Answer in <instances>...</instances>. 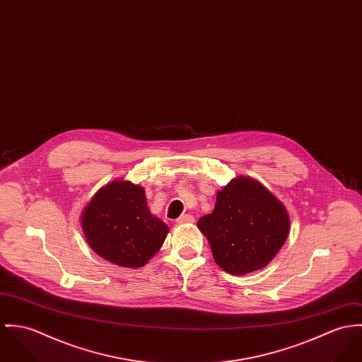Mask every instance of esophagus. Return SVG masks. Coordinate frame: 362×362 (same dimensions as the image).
Here are the masks:
<instances>
[{
  "mask_svg": "<svg viewBox=\"0 0 362 362\" xmlns=\"http://www.w3.org/2000/svg\"><path fill=\"white\" fill-rule=\"evenodd\" d=\"M176 222L177 223H193L194 222V216L190 215V214H185V215H180Z\"/></svg>",
  "mask_w": 362,
  "mask_h": 362,
  "instance_id": "1",
  "label": "esophagus"
}]
</instances>
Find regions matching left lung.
<instances>
[{
	"label": "left lung",
	"instance_id": "obj_1",
	"mask_svg": "<svg viewBox=\"0 0 362 362\" xmlns=\"http://www.w3.org/2000/svg\"><path fill=\"white\" fill-rule=\"evenodd\" d=\"M197 226L215 262L228 274L245 275L267 267L288 236L284 205L258 180L240 176L218 192L215 208Z\"/></svg>",
	"mask_w": 362,
	"mask_h": 362
}]
</instances>
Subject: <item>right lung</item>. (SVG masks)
<instances>
[{
	"label": "right lung",
	"instance_id": "right-lung-1",
	"mask_svg": "<svg viewBox=\"0 0 362 362\" xmlns=\"http://www.w3.org/2000/svg\"><path fill=\"white\" fill-rule=\"evenodd\" d=\"M81 222L93 251L124 268L146 265L169 232L150 212L144 189L127 180L101 187L83 209Z\"/></svg>",
	"mask_w": 362,
	"mask_h": 362
}]
</instances>
